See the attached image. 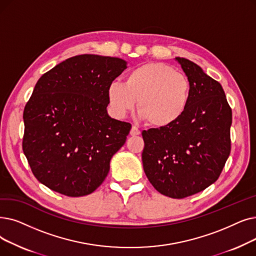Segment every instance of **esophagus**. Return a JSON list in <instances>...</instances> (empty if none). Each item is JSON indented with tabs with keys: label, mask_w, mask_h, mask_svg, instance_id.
<instances>
[{
	"label": "esophagus",
	"mask_w": 256,
	"mask_h": 256,
	"mask_svg": "<svg viewBox=\"0 0 256 256\" xmlns=\"http://www.w3.org/2000/svg\"><path fill=\"white\" fill-rule=\"evenodd\" d=\"M130 134L132 136H137V135H140V130H139L137 126H132V128H130Z\"/></svg>",
	"instance_id": "esophagus-1"
}]
</instances>
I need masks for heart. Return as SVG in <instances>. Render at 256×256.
I'll list each match as a JSON object with an SVG mask.
<instances>
[{
  "label": "heart",
  "mask_w": 256,
  "mask_h": 256,
  "mask_svg": "<svg viewBox=\"0 0 256 256\" xmlns=\"http://www.w3.org/2000/svg\"><path fill=\"white\" fill-rule=\"evenodd\" d=\"M190 80L174 66L148 62L132 69L124 82L114 80L108 86L112 113L124 118L134 110L137 100L140 116L156 128H164L179 120L190 104Z\"/></svg>",
  "instance_id": "1"
}]
</instances>
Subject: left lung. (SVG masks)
Returning a JSON list of instances; mask_svg holds the SVG:
<instances>
[{"label":"left lung","instance_id":"left-lung-1","mask_svg":"<svg viewBox=\"0 0 256 256\" xmlns=\"http://www.w3.org/2000/svg\"><path fill=\"white\" fill-rule=\"evenodd\" d=\"M176 60L190 82V104L174 124L142 132V162L156 190L183 198L218 179L231 150L232 112L218 82L196 64Z\"/></svg>","mask_w":256,"mask_h":256}]
</instances>
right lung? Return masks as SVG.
<instances>
[{"label": "right lung", "mask_w": 256, "mask_h": 256, "mask_svg": "<svg viewBox=\"0 0 256 256\" xmlns=\"http://www.w3.org/2000/svg\"><path fill=\"white\" fill-rule=\"evenodd\" d=\"M126 69L118 58L82 54L42 74L24 108L23 152L36 179L66 196L92 194L130 124L108 115V86Z\"/></svg>", "instance_id": "right-lung-1"}]
</instances>
